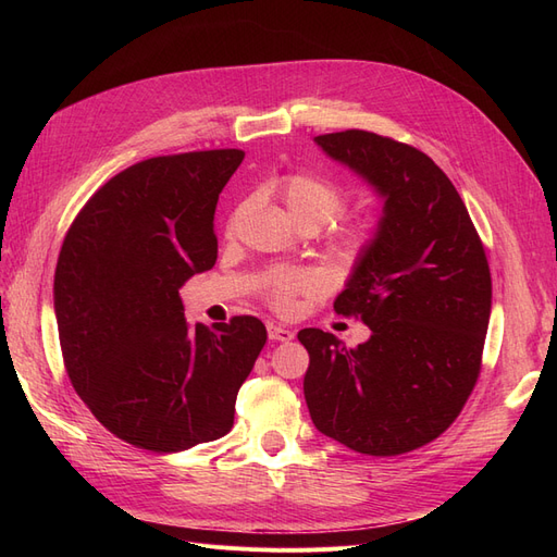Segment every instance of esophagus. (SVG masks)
<instances>
[{
    "mask_svg": "<svg viewBox=\"0 0 557 557\" xmlns=\"http://www.w3.org/2000/svg\"><path fill=\"white\" fill-rule=\"evenodd\" d=\"M267 334H269V339H274V342H293L295 339V332L293 330L281 327L276 323H269L267 325Z\"/></svg>",
    "mask_w": 557,
    "mask_h": 557,
    "instance_id": "1",
    "label": "esophagus"
}]
</instances>
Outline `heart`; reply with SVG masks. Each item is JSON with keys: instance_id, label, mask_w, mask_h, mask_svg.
<instances>
[{"instance_id": "obj_1", "label": "heart", "mask_w": 557, "mask_h": 557, "mask_svg": "<svg viewBox=\"0 0 557 557\" xmlns=\"http://www.w3.org/2000/svg\"><path fill=\"white\" fill-rule=\"evenodd\" d=\"M281 195L297 225L323 227L346 207V195L339 185L315 174L285 176L281 183ZM367 239L369 230L348 234V244L352 248H360ZM320 288H323V276L313 269H276L267 281L269 297L283 311H290L299 295H315Z\"/></svg>"}]
</instances>
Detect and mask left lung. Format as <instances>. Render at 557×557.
<instances>
[{"label":"left lung","instance_id":"1","mask_svg":"<svg viewBox=\"0 0 557 557\" xmlns=\"http://www.w3.org/2000/svg\"><path fill=\"white\" fill-rule=\"evenodd\" d=\"M383 199L334 311L372 336L346 348L318 327L305 399L318 432L358 453H409L460 416L481 372L493 283L485 250L450 178L418 148L346 129L313 139Z\"/></svg>","mask_w":557,"mask_h":557}]
</instances>
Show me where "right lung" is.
Listing matches in <instances>:
<instances>
[{
  "label": "right lung",
  "mask_w": 557,
  "mask_h": 557,
  "mask_svg": "<svg viewBox=\"0 0 557 557\" xmlns=\"http://www.w3.org/2000/svg\"><path fill=\"white\" fill-rule=\"evenodd\" d=\"M244 150L150 158L104 183L66 232L53 283L66 374L117 440L158 453L221 440L267 342L258 318L185 323L178 288L215 264L218 195Z\"/></svg>",
  "instance_id": "obj_1"
}]
</instances>
